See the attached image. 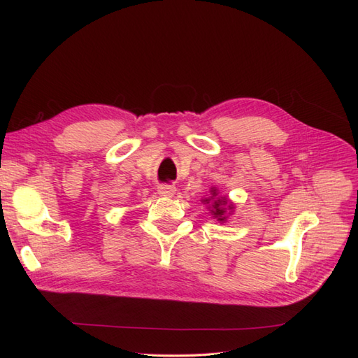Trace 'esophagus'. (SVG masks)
I'll return each instance as SVG.
<instances>
[{
  "instance_id": "esophagus-1",
  "label": "esophagus",
  "mask_w": 358,
  "mask_h": 358,
  "mask_svg": "<svg viewBox=\"0 0 358 358\" xmlns=\"http://www.w3.org/2000/svg\"><path fill=\"white\" fill-rule=\"evenodd\" d=\"M176 192V187L175 185H159L158 187V194L162 197H173Z\"/></svg>"
}]
</instances>
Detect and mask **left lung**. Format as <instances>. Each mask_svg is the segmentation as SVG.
<instances>
[{
	"mask_svg": "<svg viewBox=\"0 0 358 358\" xmlns=\"http://www.w3.org/2000/svg\"><path fill=\"white\" fill-rule=\"evenodd\" d=\"M204 204H210V213L215 216L220 222H225L227 220V209L231 210L234 209V204L229 201L227 197H218V189L210 188V197L203 200Z\"/></svg>",
	"mask_w": 358,
	"mask_h": 358,
	"instance_id": "8db88e82",
	"label": "left lung"
}]
</instances>
